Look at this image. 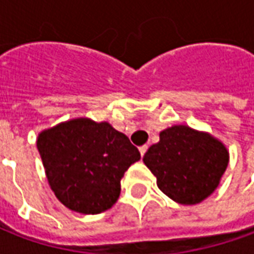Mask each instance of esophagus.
I'll use <instances>...</instances> for the list:
<instances>
[{"mask_svg":"<svg viewBox=\"0 0 254 254\" xmlns=\"http://www.w3.org/2000/svg\"><path fill=\"white\" fill-rule=\"evenodd\" d=\"M147 149H148V145H141V147L138 148V151H140V155H141V156H144V154L147 152Z\"/></svg>","mask_w":254,"mask_h":254,"instance_id":"1","label":"esophagus"}]
</instances>
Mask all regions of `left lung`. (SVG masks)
Listing matches in <instances>:
<instances>
[{
	"label": "left lung",
	"instance_id": "left-lung-1",
	"mask_svg": "<svg viewBox=\"0 0 254 254\" xmlns=\"http://www.w3.org/2000/svg\"><path fill=\"white\" fill-rule=\"evenodd\" d=\"M229 158V149L212 134L173 125L159 133V141L149 147L143 162L166 196L194 205L219 187Z\"/></svg>",
	"mask_w": 254,
	"mask_h": 254
}]
</instances>
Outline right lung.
<instances>
[{"label":"right lung","mask_w":254,"mask_h":254,"mask_svg":"<svg viewBox=\"0 0 254 254\" xmlns=\"http://www.w3.org/2000/svg\"><path fill=\"white\" fill-rule=\"evenodd\" d=\"M49 185L64 205L95 215L111 208L125 171L140 152L109 122L73 118L42 130L36 138Z\"/></svg>","instance_id":"right-lung-1"}]
</instances>
